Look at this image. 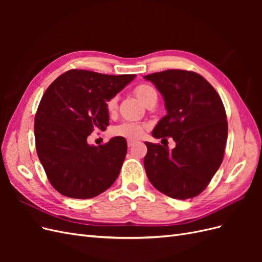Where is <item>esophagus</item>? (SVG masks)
I'll use <instances>...</instances> for the list:
<instances>
[{
    "label": "esophagus",
    "instance_id": "34e87169",
    "mask_svg": "<svg viewBox=\"0 0 262 262\" xmlns=\"http://www.w3.org/2000/svg\"><path fill=\"white\" fill-rule=\"evenodd\" d=\"M137 140H134V139H128V141H126V143H128V146L130 147V146H133L134 144L137 143Z\"/></svg>",
    "mask_w": 262,
    "mask_h": 262
}]
</instances>
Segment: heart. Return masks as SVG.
Here are the masks:
<instances>
[{
  "label": "heart",
  "mask_w": 262,
  "mask_h": 262,
  "mask_svg": "<svg viewBox=\"0 0 262 262\" xmlns=\"http://www.w3.org/2000/svg\"><path fill=\"white\" fill-rule=\"evenodd\" d=\"M134 94L138 97V99L142 104L146 105L148 100L153 96H157L156 91L154 87L147 84H141L138 85L134 89ZM117 96H114L106 102V108L109 114H114L117 109ZM146 125L141 122H132V121H125L120 124H118L112 129V133L114 136L118 137H124V138H139L142 133L144 132Z\"/></svg>",
  "instance_id": "1"
}]
</instances>
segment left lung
Wrapping results in <instances>:
<instances>
[{
  "instance_id": "1",
  "label": "left lung",
  "mask_w": 262,
  "mask_h": 262,
  "mask_svg": "<svg viewBox=\"0 0 262 262\" xmlns=\"http://www.w3.org/2000/svg\"><path fill=\"white\" fill-rule=\"evenodd\" d=\"M162 94L167 114L153 130L155 139L172 138L176 147L145 142L148 180L172 199L200 194L220 168L227 140L223 102L195 72L167 70L144 76Z\"/></svg>"
}]
</instances>
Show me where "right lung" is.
Instances as JSON below:
<instances>
[{
  "mask_svg": "<svg viewBox=\"0 0 262 262\" xmlns=\"http://www.w3.org/2000/svg\"><path fill=\"white\" fill-rule=\"evenodd\" d=\"M136 76L70 70L45 92L35 117L36 149L50 184L61 194L91 199L116 181L128 148L125 139L115 137L94 146L87 138L94 130H106V102Z\"/></svg>",
  "mask_w": 262,
  "mask_h": 262,
  "instance_id": "obj_1",
  "label": "right lung"
}]
</instances>
